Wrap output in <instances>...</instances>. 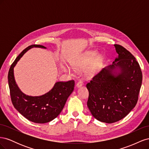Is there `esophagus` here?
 Returning <instances> with one entry per match:
<instances>
[{"label": "esophagus", "instance_id": "obj_1", "mask_svg": "<svg viewBox=\"0 0 149 149\" xmlns=\"http://www.w3.org/2000/svg\"><path fill=\"white\" fill-rule=\"evenodd\" d=\"M83 84V83L82 81L81 80H79L78 81V83H77V84H76V86H77L78 88H79L81 86H82Z\"/></svg>", "mask_w": 149, "mask_h": 149}]
</instances>
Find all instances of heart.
I'll return each instance as SVG.
<instances>
[{
    "label": "heart",
    "instance_id": "b5f03b06",
    "mask_svg": "<svg viewBox=\"0 0 149 149\" xmlns=\"http://www.w3.org/2000/svg\"><path fill=\"white\" fill-rule=\"evenodd\" d=\"M97 55V53L96 52H87L76 63L74 66L76 68L82 69L91 63L87 68V73L90 74L95 73L102 67L104 60L102 56Z\"/></svg>",
    "mask_w": 149,
    "mask_h": 149
}]
</instances>
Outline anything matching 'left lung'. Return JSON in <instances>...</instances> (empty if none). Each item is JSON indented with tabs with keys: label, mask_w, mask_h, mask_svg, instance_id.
Segmentation results:
<instances>
[{
	"label": "left lung",
	"mask_w": 149,
	"mask_h": 149,
	"mask_svg": "<svg viewBox=\"0 0 149 149\" xmlns=\"http://www.w3.org/2000/svg\"><path fill=\"white\" fill-rule=\"evenodd\" d=\"M114 46L118 58L86 84L90 112L97 120L108 124L123 119L136 106L142 81V73L136 58L120 45ZM117 67L120 73L115 75L113 71Z\"/></svg>",
	"instance_id": "8db88e82"
}]
</instances>
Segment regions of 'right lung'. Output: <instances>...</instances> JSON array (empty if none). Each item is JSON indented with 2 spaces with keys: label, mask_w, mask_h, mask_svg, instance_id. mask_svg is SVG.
<instances>
[{
  "label": "right lung",
  "mask_w": 149,
  "mask_h": 149,
  "mask_svg": "<svg viewBox=\"0 0 149 149\" xmlns=\"http://www.w3.org/2000/svg\"><path fill=\"white\" fill-rule=\"evenodd\" d=\"M45 47L31 45L24 49L13 62L8 71V82L13 106L26 119L35 123L43 124L53 120L63 109L68 97L73 91L74 81H59L51 91L40 96L25 95L18 88L13 76V68L24 54L31 48Z\"/></svg>",
  "instance_id": "right-lung-1"
}]
</instances>
